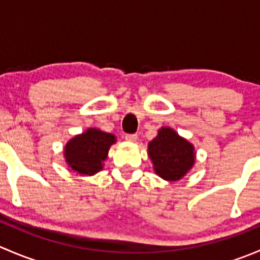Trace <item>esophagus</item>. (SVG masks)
Here are the masks:
<instances>
[{
    "label": "esophagus",
    "mask_w": 260,
    "mask_h": 260,
    "mask_svg": "<svg viewBox=\"0 0 260 260\" xmlns=\"http://www.w3.org/2000/svg\"><path fill=\"white\" fill-rule=\"evenodd\" d=\"M138 140L137 135H125V141L127 142H136Z\"/></svg>",
    "instance_id": "1"
}]
</instances>
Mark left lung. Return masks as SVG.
Returning <instances> with one entry per match:
<instances>
[{"instance_id":"obj_1","label":"left lung","mask_w":260,"mask_h":260,"mask_svg":"<svg viewBox=\"0 0 260 260\" xmlns=\"http://www.w3.org/2000/svg\"><path fill=\"white\" fill-rule=\"evenodd\" d=\"M148 156L153 162L154 172L166 181L182 179L195 164L192 143L170 127L158 129L157 137L148 143Z\"/></svg>"}]
</instances>
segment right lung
Instances as JSON below:
<instances>
[{
  "mask_svg": "<svg viewBox=\"0 0 260 260\" xmlns=\"http://www.w3.org/2000/svg\"><path fill=\"white\" fill-rule=\"evenodd\" d=\"M115 136L96 128H88L67 143L64 157L69 169L80 175L93 176L103 169Z\"/></svg>",
  "mask_w": 260,
  "mask_h": 260,
  "instance_id": "add662e5",
  "label": "right lung"
}]
</instances>
